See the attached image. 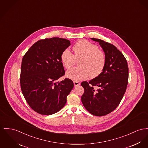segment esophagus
I'll return each mask as SVG.
<instances>
[{"mask_svg":"<svg viewBox=\"0 0 148 148\" xmlns=\"http://www.w3.org/2000/svg\"><path fill=\"white\" fill-rule=\"evenodd\" d=\"M73 83H74V85L75 86H79V84H80V83L78 82V81H74L73 82Z\"/></svg>","mask_w":148,"mask_h":148,"instance_id":"esophagus-1","label":"esophagus"}]
</instances>
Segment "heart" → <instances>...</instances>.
Segmentation results:
<instances>
[{"mask_svg":"<svg viewBox=\"0 0 148 148\" xmlns=\"http://www.w3.org/2000/svg\"><path fill=\"white\" fill-rule=\"evenodd\" d=\"M73 54L69 50H65L61 54V62L67 69L73 66L76 60L80 59L79 67H73L66 72V76L74 81L95 78L102 72L106 64V55L98 47L87 40H81L72 48Z\"/></svg>","mask_w":148,"mask_h":148,"instance_id":"obj_1","label":"heart"}]
</instances>
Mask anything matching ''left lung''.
I'll return each instance as SVG.
<instances>
[{
    "mask_svg": "<svg viewBox=\"0 0 148 148\" xmlns=\"http://www.w3.org/2000/svg\"><path fill=\"white\" fill-rule=\"evenodd\" d=\"M99 42L106 55V64L102 72L88 82L81 85L84 89L81 101L85 109L96 116L107 115L117 107L127 88V62L123 54L113 44L91 38Z\"/></svg>",
    "mask_w": 148,
    "mask_h": 148,
    "instance_id": "obj_1",
    "label": "left lung"
}]
</instances>
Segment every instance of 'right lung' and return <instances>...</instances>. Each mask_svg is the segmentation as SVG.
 Wrapping results in <instances>:
<instances>
[{"label":"right lung","instance_id":"1","mask_svg":"<svg viewBox=\"0 0 148 148\" xmlns=\"http://www.w3.org/2000/svg\"><path fill=\"white\" fill-rule=\"evenodd\" d=\"M70 45L69 40L59 38L40 40L22 58L21 89L29 106L39 114L58 112L65 106L74 86L68 78L57 82L65 74L60 57Z\"/></svg>","mask_w":148,"mask_h":148}]
</instances>
